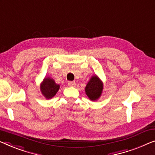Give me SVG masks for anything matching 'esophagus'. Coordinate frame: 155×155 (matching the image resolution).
<instances>
[{"label":"esophagus","instance_id":"1","mask_svg":"<svg viewBox=\"0 0 155 155\" xmlns=\"http://www.w3.org/2000/svg\"><path fill=\"white\" fill-rule=\"evenodd\" d=\"M75 85H76L75 81H69L68 82V85H69V86H70V87L75 86Z\"/></svg>","mask_w":155,"mask_h":155}]
</instances>
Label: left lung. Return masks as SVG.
<instances>
[{"mask_svg": "<svg viewBox=\"0 0 155 155\" xmlns=\"http://www.w3.org/2000/svg\"><path fill=\"white\" fill-rule=\"evenodd\" d=\"M103 91V83L97 75H94L85 86L86 95L92 101H96L100 97Z\"/></svg>", "mask_w": 155, "mask_h": 155, "instance_id": "8db88e82", "label": "left lung"}]
</instances>
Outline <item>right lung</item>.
<instances>
[{
    "label": "right lung",
    "mask_w": 155,
    "mask_h": 155,
    "mask_svg": "<svg viewBox=\"0 0 155 155\" xmlns=\"http://www.w3.org/2000/svg\"><path fill=\"white\" fill-rule=\"evenodd\" d=\"M60 88V85L55 84L54 80L49 77L45 78L40 85L41 93L46 99H51L55 95Z\"/></svg>",
    "instance_id": "right-lung-1"
}]
</instances>
